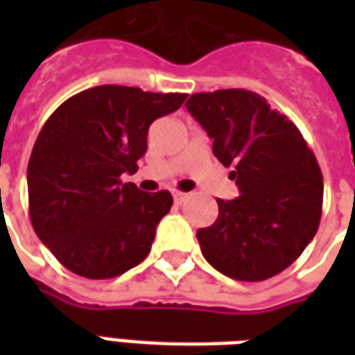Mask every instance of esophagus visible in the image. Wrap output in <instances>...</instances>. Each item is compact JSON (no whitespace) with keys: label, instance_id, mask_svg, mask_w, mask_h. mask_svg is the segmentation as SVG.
Segmentation results:
<instances>
[{"label":"esophagus","instance_id":"obj_1","mask_svg":"<svg viewBox=\"0 0 355 355\" xmlns=\"http://www.w3.org/2000/svg\"><path fill=\"white\" fill-rule=\"evenodd\" d=\"M173 198H175V203L180 205V203H184V201L188 200V193L180 192V190H175V192H173Z\"/></svg>","mask_w":355,"mask_h":355}]
</instances>
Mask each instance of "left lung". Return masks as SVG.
<instances>
[{
  "mask_svg": "<svg viewBox=\"0 0 355 355\" xmlns=\"http://www.w3.org/2000/svg\"><path fill=\"white\" fill-rule=\"evenodd\" d=\"M186 108L234 165L239 198L216 200L215 224L198 230L201 253L220 274L264 282L297 261L318 232L323 177L289 117L247 89L192 94Z\"/></svg>",
  "mask_w": 355,
  "mask_h": 355,
  "instance_id": "obj_1",
  "label": "left lung"
}]
</instances>
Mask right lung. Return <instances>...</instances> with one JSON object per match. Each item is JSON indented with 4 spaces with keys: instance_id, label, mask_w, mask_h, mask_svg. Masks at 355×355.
<instances>
[{
    "instance_id": "right-lung-1",
    "label": "right lung",
    "mask_w": 355,
    "mask_h": 355,
    "mask_svg": "<svg viewBox=\"0 0 355 355\" xmlns=\"http://www.w3.org/2000/svg\"><path fill=\"white\" fill-rule=\"evenodd\" d=\"M186 96L98 85L70 96L45 121L28 162L30 220L70 272L110 279L148 257L173 196L144 193L121 175L137 173L152 121Z\"/></svg>"
}]
</instances>
